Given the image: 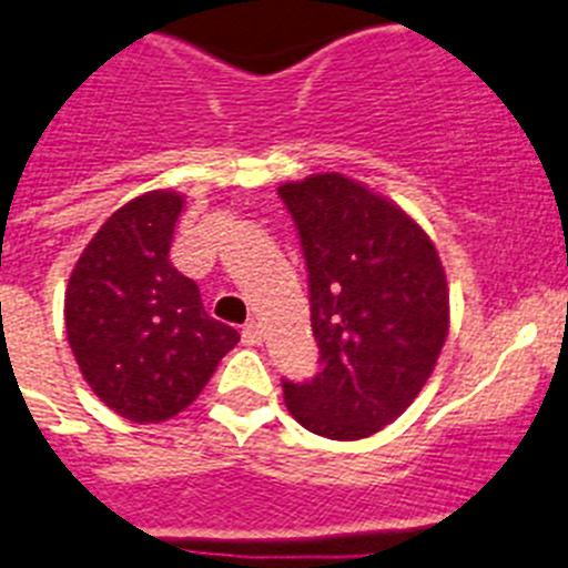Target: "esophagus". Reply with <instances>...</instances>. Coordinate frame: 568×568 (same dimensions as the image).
Instances as JSON below:
<instances>
[{
    "label": "esophagus",
    "instance_id": "obj_1",
    "mask_svg": "<svg viewBox=\"0 0 568 568\" xmlns=\"http://www.w3.org/2000/svg\"><path fill=\"white\" fill-rule=\"evenodd\" d=\"M241 338H243V344H248V347H254V344L263 342V327H260V322H254V320L246 322L241 331Z\"/></svg>",
    "mask_w": 568,
    "mask_h": 568
}]
</instances>
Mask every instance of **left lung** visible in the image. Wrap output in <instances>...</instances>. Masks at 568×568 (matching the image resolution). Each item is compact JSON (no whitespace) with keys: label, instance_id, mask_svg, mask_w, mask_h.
<instances>
[{"label":"left lung","instance_id":"left-lung-1","mask_svg":"<svg viewBox=\"0 0 568 568\" xmlns=\"http://www.w3.org/2000/svg\"><path fill=\"white\" fill-rule=\"evenodd\" d=\"M311 283L322 373L283 381L300 426L364 439L404 415L448 336V283L412 215L342 173L280 184Z\"/></svg>","mask_w":568,"mask_h":568}]
</instances>
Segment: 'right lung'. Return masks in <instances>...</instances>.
Segmentation results:
<instances>
[{"instance_id": "obj_1", "label": "right lung", "mask_w": 568, "mask_h": 568, "mask_svg": "<svg viewBox=\"0 0 568 568\" xmlns=\"http://www.w3.org/2000/svg\"><path fill=\"white\" fill-rule=\"evenodd\" d=\"M184 195H136L94 232L69 274L63 320L83 381L131 423L187 409L241 333L204 311L171 263Z\"/></svg>"}]
</instances>
